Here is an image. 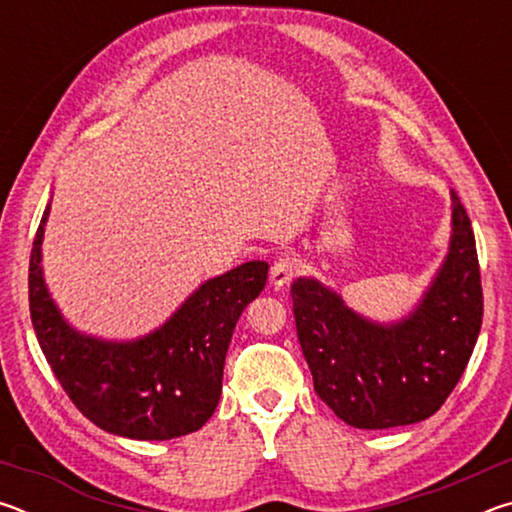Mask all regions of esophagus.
<instances>
[{
  "label": "esophagus",
  "mask_w": 512,
  "mask_h": 512,
  "mask_svg": "<svg viewBox=\"0 0 512 512\" xmlns=\"http://www.w3.org/2000/svg\"><path fill=\"white\" fill-rule=\"evenodd\" d=\"M300 262L296 259V255L291 253H284L282 257L275 259V264L271 266V284L275 289L284 287V284H289L293 280V275L298 273Z\"/></svg>",
  "instance_id": "1"
}]
</instances>
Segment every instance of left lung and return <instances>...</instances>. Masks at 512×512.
Wrapping results in <instances>:
<instances>
[{
  "mask_svg": "<svg viewBox=\"0 0 512 512\" xmlns=\"http://www.w3.org/2000/svg\"><path fill=\"white\" fill-rule=\"evenodd\" d=\"M452 198L447 255L404 316L375 320L314 275L291 284L298 339L320 400L357 429L431 418L454 391L483 318L470 216Z\"/></svg>",
  "mask_w": 512,
  "mask_h": 512,
  "instance_id": "8db88e82",
  "label": "left lung"
}]
</instances>
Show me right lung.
Returning a JSON list of instances; mask_svg holds the SVG:
<instances>
[{
  "label": "right lung",
  "mask_w": 512,
  "mask_h": 512,
  "mask_svg": "<svg viewBox=\"0 0 512 512\" xmlns=\"http://www.w3.org/2000/svg\"><path fill=\"white\" fill-rule=\"evenodd\" d=\"M51 201L33 239L29 307L38 343L79 411L99 429L133 440L198 431L221 397L225 354L241 311L262 293L268 262L253 259L198 284L176 311L135 339L81 332L51 298L42 241Z\"/></svg>",
  "instance_id": "add662e5"
}]
</instances>
